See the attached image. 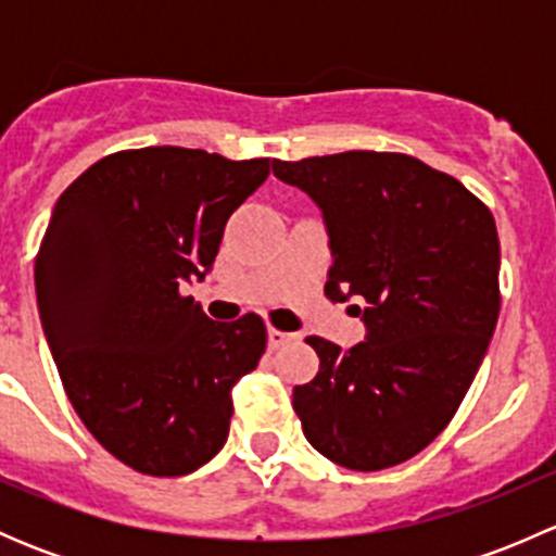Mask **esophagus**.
<instances>
[{"mask_svg": "<svg viewBox=\"0 0 556 556\" xmlns=\"http://www.w3.org/2000/svg\"><path fill=\"white\" fill-rule=\"evenodd\" d=\"M299 336L295 333H288V330H279V328H268V346L271 350H279V346L290 344V341H295Z\"/></svg>", "mask_w": 556, "mask_h": 556, "instance_id": "esophagus-1", "label": "esophagus"}]
</instances>
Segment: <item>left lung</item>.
<instances>
[{
	"label": "left lung",
	"mask_w": 556,
	"mask_h": 556,
	"mask_svg": "<svg viewBox=\"0 0 556 556\" xmlns=\"http://www.w3.org/2000/svg\"><path fill=\"white\" fill-rule=\"evenodd\" d=\"M309 193L328 226L325 295L366 301V341L319 336L309 384L293 390L306 441L352 470H382L422 452L463 403L501 312L495 217L459 179L403 153L350 150L274 161Z\"/></svg>",
	"instance_id": "1"
}]
</instances>
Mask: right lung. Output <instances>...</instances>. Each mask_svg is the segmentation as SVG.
<instances>
[{
    "label": "right lung",
    "mask_w": 556,
    "mask_h": 556,
    "mask_svg": "<svg viewBox=\"0 0 556 556\" xmlns=\"http://www.w3.org/2000/svg\"><path fill=\"white\" fill-rule=\"evenodd\" d=\"M268 169L172 144L117 150L55 201L35 263L45 339L77 417L139 473L185 476L215 457L233 384L266 352L257 314L212 323L179 288L204 279Z\"/></svg>",
    "instance_id": "right-lung-1"
}]
</instances>
